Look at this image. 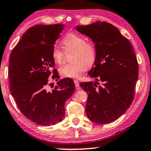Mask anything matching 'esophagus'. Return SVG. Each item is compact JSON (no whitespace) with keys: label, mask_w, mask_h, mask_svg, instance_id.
Wrapping results in <instances>:
<instances>
[{"label":"esophagus","mask_w":151,"mask_h":151,"mask_svg":"<svg viewBox=\"0 0 151 151\" xmlns=\"http://www.w3.org/2000/svg\"><path fill=\"white\" fill-rule=\"evenodd\" d=\"M74 83H75V85L76 87H79V86H80V83H79V81L77 80H74Z\"/></svg>","instance_id":"obj_1"}]
</instances>
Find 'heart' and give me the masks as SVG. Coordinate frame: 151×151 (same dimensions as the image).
<instances>
[{"label": "heart", "mask_w": 151, "mask_h": 151, "mask_svg": "<svg viewBox=\"0 0 151 151\" xmlns=\"http://www.w3.org/2000/svg\"><path fill=\"white\" fill-rule=\"evenodd\" d=\"M63 50L54 46L51 56L57 64H61L65 58V53L71 52L69 61L59 69V73L65 77L78 78L86 69L93 66L96 59V51L93 44L88 42L83 36L73 32L67 34L61 40Z\"/></svg>", "instance_id": "b5f03b06"}]
</instances>
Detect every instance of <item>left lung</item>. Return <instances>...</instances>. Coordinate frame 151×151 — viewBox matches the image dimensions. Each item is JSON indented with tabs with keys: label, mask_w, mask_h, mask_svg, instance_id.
<instances>
[{
	"label": "left lung",
	"mask_w": 151,
	"mask_h": 151,
	"mask_svg": "<svg viewBox=\"0 0 151 151\" xmlns=\"http://www.w3.org/2000/svg\"><path fill=\"white\" fill-rule=\"evenodd\" d=\"M76 29L95 43L96 59L88 74L97 82H81L88 94L86 112L92 122L106 124L126 112L134 100L138 63L130 42L117 27L96 22ZM101 81L102 85L98 87Z\"/></svg>",
	"instance_id": "8db88e82"
}]
</instances>
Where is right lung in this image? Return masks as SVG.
<instances>
[{
    "instance_id": "add662e5",
    "label": "right lung",
    "mask_w": 151,
    "mask_h": 151,
    "mask_svg": "<svg viewBox=\"0 0 151 151\" xmlns=\"http://www.w3.org/2000/svg\"><path fill=\"white\" fill-rule=\"evenodd\" d=\"M65 25H36L25 32L11 53L9 65V89L21 112L35 124L44 126L61 122L65 104L73 94L75 83L64 78L57 85L48 83L49 76L56 81L59 76L51 56L54 44ZM50 86L53 89H47Z\"/></svg>"
}]
</instances>
